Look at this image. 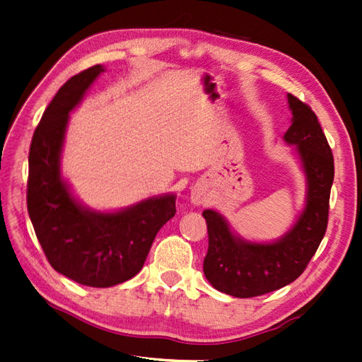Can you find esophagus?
<instances>
[{"instance_id": "obj_1", "label": "esophagus", "mask_w": 362, "mask_h": 362, "mask_svg": "<svg viewBox=\"0 0 362 362\" xmlns=\"http://www.w3.org/2000/svg\"><path fill=\"white\" fill-rule=\"evenodd\" d=\"M189 201L194 206H202L206 205L210 202V194H209V189L206 187H204L202 183H197L196 187H193L191 189V196H189Z\"/></svg>"}]
</instances>
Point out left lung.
<instances>
[{
    "instance_id": "1",
    "label": "left lung",
    "mask_w": 362,
    "mask_h": 362,
    "mask_svg": "<svg viewBox=\"0 0 362 362\" xmlns=\"http://www.w3.org/2000/svg\"><path fill=\"white\" fill-rule=\"evenodd\" d=\"M288 105L292 118L283 140L296 146L306 182L305 206L292 227L275 241H249L233 232L219 211L202 213L209 228L204 274L214 289L238 298L263 296L298 279L327 230L333 153L316 113L292 95Z\"/></svg>"
}]
</instances>
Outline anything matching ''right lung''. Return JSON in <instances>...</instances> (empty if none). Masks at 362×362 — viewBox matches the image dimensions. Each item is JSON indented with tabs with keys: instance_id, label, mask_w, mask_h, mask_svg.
I'll return each instance as SVG.
<instances>
[{
	"instance_id": "1",
	"label": "right lung",
	"mask_w": 362,
	"mask_h": 362,
	"mask_svg": "<svg viewBox=\"0 0 362 362\" xmlns=\"http://www.w3.org/2000/svg\"><path fill=\"white\" fill-rule=\"evenodd\" d=\"M103 65L66 81L37 126L29 149L28 213L49 264L91 288H109L141 271L158 230L175 214V194L148 197L126 209L99 211L83 205L62 175L70 113Z\"/></svg>"
}]
</instances>
